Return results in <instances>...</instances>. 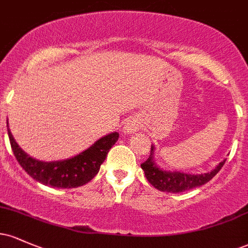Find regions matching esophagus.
Masks as SVG:
<instances>
[{
  "label": "esophagus",
  "instance_id": "1",
  "mask_svg": "<svg viewBox=\"0 0 248 248\" xmlns=\"http://www.w3.org/2000/svg\"><path fill=\"white\" fill-rule=\"evenodd\" d=\"M140 128H141L140 122L136 120L135 118H132V119H129V120L127 121L126 126H124V133L130 134V133L136 132V130H139Z\"/></svg>",
  "mask_w": 248,
  "mask_h": 248
}]
</instances>
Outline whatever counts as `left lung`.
Segmentation results:
<instances>
[{"label":"left lung","instance_id":"obj_1","mask_svg":"<svg viewBox=\"0 0 248 248\" xmlns=\"http://www.w3.org/2000/svg\"><path fill=\"white\" fill-rule=\"evenodd\" d=\"M154 152L155 147L150 148V155L146 162L141 164L142 170L144 171L146 178L154 187L164 192H183L186 190L193 189L203 186L217 175L221 167L225 164V161L220 162L212 171L201 175H191V173L179 172V171H167L161 169L154 161Z\"/></svg>","mask_w":248,"mask_h":248}]
</instances>
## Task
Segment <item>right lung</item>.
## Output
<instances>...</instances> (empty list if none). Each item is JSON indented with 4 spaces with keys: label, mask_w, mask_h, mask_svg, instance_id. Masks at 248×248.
<instances>
[{
    "label": "right lung",
    "mask_w": 248,
    "mask_h": 248,
    "mask_svg": "<svg viewBox=\"0 0 248 248\" xmlns=\"http://www.w3.org/2000/svg\"><path fill=\"white\" fill-rule=\"evenodd\" d=\"M8 135L14 155L28 175L44 186L64 189L81 186L93 179L104 163L109 149L119 139V133H110L73 157L64 161L43 162L32 158L21 149L9 128Z\"/></svg>",
    "instance_id": "1"
}]
</instances>
